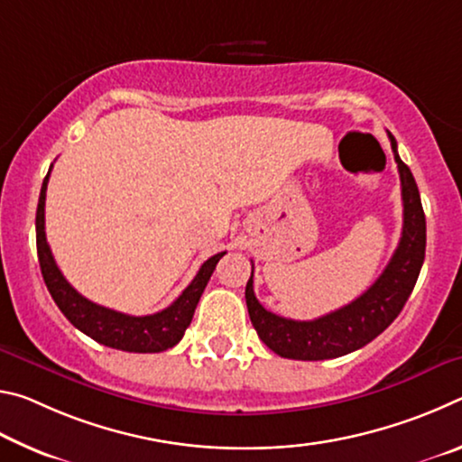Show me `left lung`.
Returning <instances> with one entry per match:
<instances>
[{
	"label": "left lung",
	"mask_w": 462,
	"mask_h": 462,
	"mask_svg": "<svg viewBox=\"0 0 462 462\" xmlns=\"http://www.w3.org/2000/svg\"><path fill=\"white\" fill-rule=\"evenodd\" d=\"M389 140L402 179L403 230L385 271L361 297L322 318L300 322L264 310L254 295L250 273L245 291L250 322L275 355L293 361H324L363 348L400 316L413 291L426 254V216L416 179L397 154L395 138L389 134Z\"/></svg>",
	"instance_id": "8db88e82"
}]
</instances>
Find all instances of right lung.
Listing matches in <instances>:
<instances>
[{
  "instance_id": "obj_1",
  "label": "right lung",
  "mask_w": 462,
  "mask_h": 462,
  "mask_svg": "<svg viewBox=\"0 0 462 462\" xmlns=\"http://www.w3.org/2000/svg\"><path fill=\"white\" fill-rule=\"evenodd\" d=\"M52 169V165H51ZM51 169L46 173L38 198L36 209V250L38 263L44 277V283L49 287L54 303L65 314L77 330L88 334L99 344L109 348L126 350V353H162V350L173 348L183 338L187 326L191 324L193 311L198 308L199 297L206 289L209 277L216 269L217 261L226 253H217L212 259L201 264L198 275L185 287V291L171 303L167 310L156 311L151 316H128L122 311L109 310L97 303L89 301L77 289L62 277L60 269L54 263L49 242L44 232V201H46V185H49Z\"/></svg>"
}]
</instances>
